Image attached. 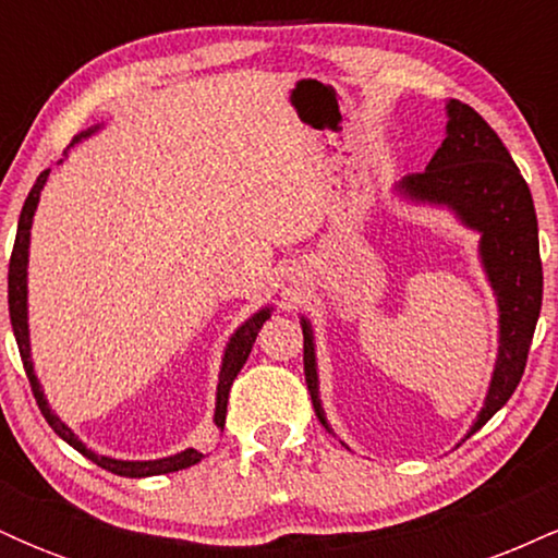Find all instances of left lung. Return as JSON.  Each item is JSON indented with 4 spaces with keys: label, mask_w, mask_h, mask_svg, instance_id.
Listing matches in <instances>:
<instances>
[{
    "label": "left lung",
    "mask_w": 558,
    "mask_h": 558,
    "mask_svg": "<svg viewBox=\"0 0 558 558\" xmlns=\"http://www.w3.org/2000/svg\"><path fill=\"white\" fill-rule=\"evenodd\" d=\"M399 191L420 202L448 204L470 228L480 230V254L501 312V345L483 412L470 435L480 430L520 386L530 343L541 315L543 265L537 246L533 194L498 133L470 105L448 101V125L440 149L427 170L412 172ZM304 330V375L312 407L325 422L317 396L315 343L310 323Z\"/></svg>",
    "instance_id": "left-lung-1"
}]
</instances>
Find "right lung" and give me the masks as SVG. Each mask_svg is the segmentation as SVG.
Instances as JSON below:
<instances>
[{"mask_svg":"<svg viewBox=\"0 0 558 558\" xmlns=\"http://www.w3.org/2000/svg\"><path fill=\"white\" fill-rule=\"evenodd\" d=\"M83 136H88V133H78V136L73 138V144H75V141H81ZM47 175H49V170H44L41 175L36 178L34 189L28 191V198H25L21 220H17V235H15V246H12L10 272H8V296H10V323H12V332H15L17 349H21L23 369H25V375H28L31 390H34V399H36V403H38V409H41L44 420H47L49 427H52V430H54L57 435H60L62 440H68V444L73 446L75 451H81L83 457L92 459V462H94L96 466H101V470L112 472V475H120V477H151V475H165V472H178V470H185V466L202 462L204 453L196 451V448H185V451L175 453V457L157 459V462H120V459L99 457V453H94L92 448L83 446L81 440L73 435V430H70V427H65L60 420L54 417L52 409H49L47 399H44L41 386H38V380H36V375H34V364H31L28 312H25V265H28L31 222H34L36 204H38V196H41L44 183H47ZM267 317H270V310L257 312V315L248 319V323H243L241 328L235 330V336L230 338V343H228V349H226V360H222V369H220V383H217V409H215V425H217V427L226 425L230 386H233L235 375L241 373L243 362L248 360V351H252L254 341H257V332H259L262 325H265Z\"/></svg>","mask_w":558,"mask_h":558,"instance_id":"obj_1","label":"right lung"}]
</instances>
